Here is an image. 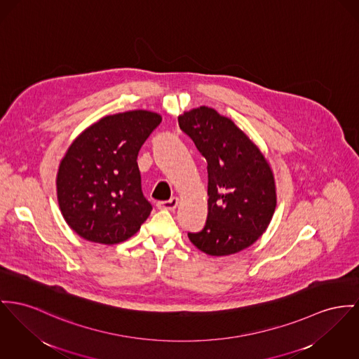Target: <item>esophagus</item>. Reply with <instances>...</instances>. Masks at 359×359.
<instances>
[{"label":"esophagus","instance_id":"1","mask_svg":"<svg viewBox=\"0 0 359 359\" xmlns=\"http://www.w3.org/2000/svg\"><path fill=\"white\" fill-rule=\"evenodd\" d=\"M178 203H180L178 197H171V198L168 200V201H159L156 205H158V208H159V210H168V211H174V210L177 208Z\"/></svg>","mask_w":359,"mask_h":359}]
</instances>
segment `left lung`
Returning <instances> with one entry per match:
<instances>
[{
    "label": "left lung",
    "mask_w": 359,
    "mask_h": 359,
    "mask_svg": "<svg viewBox=\"0 0 359 359\" xmlns=\"http://www.w3.org/2000/svg\"><path fill=\"white\" fill-rule=\"evenodd\" d=\"M178 123L207 159L208 216L191 243L210 256H229L253 245L276 208V185L262 149L234 121L200 106Z\"/></svg>",
    "instance_id": "obj_1"
}]
</instances>
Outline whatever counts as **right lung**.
Instances as JSON below:
<instances>
[{
    "mask_svg": "<svg viewBox=\"0 0 359 359\" xmlns=\"http://www.w3.org/2000/svg\"><path fill=\"white\" fill-rule=\"evenodd\" d=\"M162 116L132 110L106 116L69 145L57 171V200L68 226L102 245L135 236L151 214L137 155Z\"/></svg>",
    "mask_w": 359,
    "mask_h": 359,
    "instance_id": "add662e5",
    "label": "right lung"
}]
</instances>
